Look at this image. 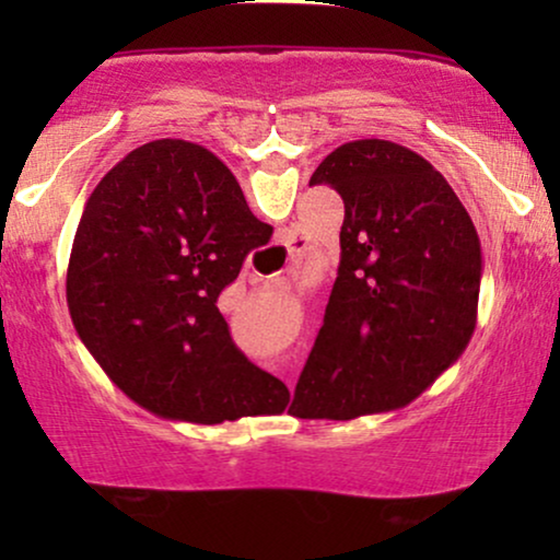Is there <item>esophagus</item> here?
<instances>
[{
    "label": "esophagus",
    "instance_id": "34e87169",
    "mask_svg": "<svg viewBox=\"0 0 560 560\" xmlns=\"http://www.w3.org/2000/svg\"><path fill=\"white\" fill-rule=\"evenodd\" d=\"M285 244H288L290 257H293V259H301L303 252L308 249V240H305L303 234H298L295 229H288V232H285Z\"/></svg>",
    "mask_w": 560,
    "mask_h": 560
}]
</instances>
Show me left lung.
Returning <instances> with one entry per match:
<instances>
[{
	"label": "left lung",
	"mask_w": 560,
	"mask_h": 560,
	"mask_svg": "<svg viewBox=\"0 0 560 560\" xmlns=\"http://www.w3.org/2000/svg\"><path fill=\"white\" fill-rule=\"evenodd\" d=\"M343 198L341 265L295 385L301 418L351 420L416 400L477 326L481 244L448 180L402 144L354 140L311 175Z\"/></svg>",
	"instance_id": "8db88e82"
}]
</instances>
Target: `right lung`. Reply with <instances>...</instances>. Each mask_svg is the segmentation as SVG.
<instances>
[{
  "mask_svg": "<svg viewBox=\"0 0 560 560\" xmlns=\"http://www.w3.org/2000/svg\"><path fill=\"white\" fill-rule=\"evenodd\" d=\"M272 226L234 173L188 140H152L91 190L68 259L75 334L109 380L167 420L278 416L288 387L234 347L219 293Z\"/></svg>",
  "mask_w": 560,
  "mask_h": 560,
  "instance_id": "add662e5",
  "label": "right lung"
}]
</instances>
